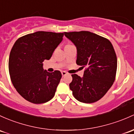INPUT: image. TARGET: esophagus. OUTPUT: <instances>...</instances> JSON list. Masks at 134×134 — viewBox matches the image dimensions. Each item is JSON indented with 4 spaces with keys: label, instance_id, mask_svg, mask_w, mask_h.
I'll list each match as a JSON object with an SVG mask.
<instances>
[{
    "label": "esophagus",
    "instance_id": "1",
    "mask_svg": "<svg viewBox=\"0 0 134 134\" xmlns=\"http://www.w3.org/2000/svg\"><path fill=\"white\" fill-rule=\"evenodd\" d=\"M62 74L63 76H64L67 75V72H66L65 71H62Z\"/></svg>",
    "mask_w": 134,
    "mask_h": 134
}]
</instances>
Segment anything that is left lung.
I'll return each mask as SVG.
<instances>
[{"label": "left lung", "instance_id": "left-lung-1", "mask_svg": "<svg viewBox=\"0 0 134 134\" xmlns=\"http://www.w3.org/2000/svg\"><path fill=\"white\" fill-rule=\"evenodd\" d=\"M76 47L77 65L86 67L83 76L72 74L69 84L74 98L91 103L104 96L115 80L117 57L111 42L89 31L64 33Z\"/></svg>", "mask_w": 134, "mask_h": 134}]
</instances>
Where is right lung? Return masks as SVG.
Segmentation results:
<instances>
[{"mask_svg": "<svg viewBox=\"0 0 134 134\" xmlns=\"http://www.w3.org/2000/svg\"><path fill=\"white\" fill-rule=\"evenodd\" d=\"M63 36V33L37 31L19 38L13 46L9 75L16 91L27 101L40 104L54 97L62 74L44 70L43 62L51 58Z\"/></svg>", "mask_w": 134, "mask_h": 134, "instance_id": "obj_1", "label": "right lung"}]
</instances>
